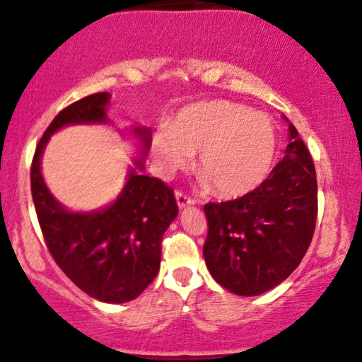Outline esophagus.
<instances>
[{
  "mask_svg": "<svg viewBox=\"0 0 362 362\" xmlns=\"http://www.w3.org/2000/svg\"><path fill=\"white\" fill-rule=\"evenodd\" d=\"M175 199H177V204H178V207H180V209H184V207L194 204V199H190L189 195H185L184 192H178V190L175 192Z\"/></svg>",
  "mask_w": 362,
  "mask_h": 362,
  "instance_id": "esophagus-1",
  "label": "esophagus"
}]
</instances>
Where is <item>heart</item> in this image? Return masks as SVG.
Returning a JSON list of instances; mask_svg holds the SVG:
<instances>
[{
	"label": "heart",
	"instance_id": "obj_1",
	"mask_svg": "<svg viewBox=\"0 0 362 362\" xmlns=\"http://www.w3.org/2000/svg\"><path fill=\"white\" fill-rule=\"evenodd\" d=\"M274 151L272 120L224 100L187 107L168 132H158L153 139V156L161 172H177L197 153V173L226 197L255 189L271 168Z\"/></svg>",
	"mask_w": 362,
	"mask_h": 362
}]
</instances>
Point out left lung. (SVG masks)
<instances>
[{
	"label": "left lung",
	"mask_w": 362,
	"mask_h": 362,
	"mask_svg": "<svg viewBox=\"0 0 362 362\" xmlns=\"http://www.w3.org/2000/svg\"><path fill=\"white\" fill-rule=\"evenodd\" d=\"M317 190L308 148L289 124L286 155L271 175L235 201L204 206L209 231L202 252L216 282L257 296L288 279L313 238Z\"/></svg>",
	"instance_id": "1"
}]
</instances>
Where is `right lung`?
I'll return each mask as SVG.
<instances>
[{
	"label": "right lung",
	"instance_id": "add662e5",
	"mask_svg": "<svg viewBox=\"0 0 362 362\" xmlns=\"http://www.w3.org/2000/svg\"><path fill=\"white\" fill-rule=\"evenodd\" d=\"M109 100L105 91L88 95L54 117L35 148L30 185L45 245L62 272L95 300L126 303L138 298L160 271L161 240L178 214L173 189L144 175V161L136 160L110 206L73 213L54 199L40 172V158L54 132L71 124H109ZM132 132L144 156L151 146L149 129Z\"/></svg>",
	"mask_w": 362,
	"mask_h": 362
}]
</instances>
